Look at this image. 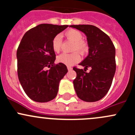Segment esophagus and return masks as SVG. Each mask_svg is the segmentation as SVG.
<instances>
[{
  "label": "esophagus",
  "instance_id": "esophagus-1",
  "mask_svg": "<svg viewBox=\"0 0 135 135\" xmlns=\"http://www.w3.org/2000/svg\"><path fill=\"white\" fill-rule=\"evenodd\" d=\"M67 69H68V70H69V71H70V70H73V68H72L71 66H67Z\"/></svg>",
  "mask_w": 135,
  "mask_h": 135
}]
</instances>
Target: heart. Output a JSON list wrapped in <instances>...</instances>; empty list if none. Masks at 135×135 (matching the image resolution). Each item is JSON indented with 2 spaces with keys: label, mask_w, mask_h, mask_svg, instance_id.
Masks as SVG:
<instances>
[{
  "label": "heart",
  "mask_w": 135,
  "mask_h": 135,
  "mask_svg": "<svg viewBox=\"0 0 135 135\" xmlns=\"http://www.w3.org/2000/svg\"><path fill=\"white\" fill-rule=\"evenodd\" d=\"M65 36L69 40L74 42L73 50L74 52L71 54L63 53L57 58V61L60 63H62L67 66H72L77 63L80 60V55H84L88 51V46L85 41L83 40V35L80 31L75 29H70L65 32ZM62 40L60 35H57L52 40V49L55 52H59L61 50Z\"/></svg>",
  "instance_id": "obj_1"
}]
</instances>
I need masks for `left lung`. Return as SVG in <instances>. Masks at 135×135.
Wrapping results in <instances>:
<instances>
[{
    "label": "left lung",
    "mask_w": 135,
    "mask_h": 135,
    "mask_svg": "<svg viewBox=\"0 0 135 135\" xmlns=\"http://www.w3.org/2000/svg\"><path fill=\"white\" fill-rule=\"evenodd\" d=\"M87 36L89 54L80 62L83 69L74 67L76 78L73 81L77 96L85 102H95L104 97L110 89L115 72V50L109 36L91 25H70ZM91 67L89 73L85 69Z\"/></svg>",
    "instance_id": "8db88e82"
}]
</instances>
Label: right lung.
Here are the masks:
<instances>
[{
	"label": "right lung",
	"instance_id": "1",
	"mask_svg": "<svg viewBox=\"0 0 135 135\" xmlns=\"http://www.w3.org/2000/svg\"><path fill=\"white\" fill-rule=\"evenodd\" d=\"M68 27L40 24L27 31L21 39L17 50V74L24 91L34 101L46 103L57 95L60 81L68 70L64 64L54 63L55 54L51 44Z\"/></svg>",
	"mask_w": 135,
	"mask_h": 135
}]
</instances>
